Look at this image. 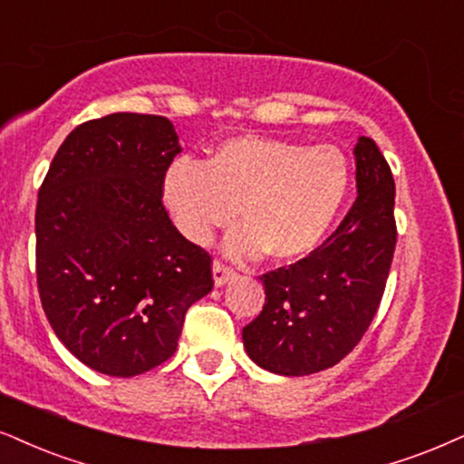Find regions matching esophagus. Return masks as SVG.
<instances>
[{
	"instance_id": "34e87169",
	"label": "esophagus",
	"mask_w": 464,
	"mask_h": 464,
	"mask_svg": "<svg viewBox=\"0 0 464 464\" xmlns=\"http://www.w3.org/2000/svg\"><path fill=\"white\" fill-rule=\"evenodd\" d=\"M234 276H237V271H234L232 266H227L226 262H221V260H215V265H213L215 285H223L226 282H230Z\"/></svg>"
}]
</instances>
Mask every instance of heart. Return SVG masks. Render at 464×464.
Segmentation results:
<instances>
[{"label": "heart", "instance_id": "1", "mask_svg": "<svg viewBox=\"0 0 464 464\" xmlns=\"http://www.w3.org/2000/svg\"><path fill=\"white\" fill-rule=\"evenodd\" d=\"M351 191L340 148H307L243 135L217 146L208 163L179 159L163 179V202L188 241L204 245L241 217L227 241L237 258L266 251L276 262L305 258L324 241Z\"/></svg>", "mask_w": 464, "mask_h": 464}]
</instances>
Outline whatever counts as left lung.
Segmentation results:
<instances>
[{
	"mask_svg": "<svg viewBox=\"0 0 464 464\" xmlns=\"http://www.w3.org/2000/svg\"><path fill=\"white\" fill-rule=\"evenodd\" d=\"M357 199L310 256L262 276L265 307L243 329L245 351L282 376L327 370L359 344L379 312L396 249L392 168L370 137H359Z\"/></svg>",
	"mask_w": 464,
	"mask_h": 464,
	"instance_id": "obj_1",
	"label": "left lung"
}]
</instances>
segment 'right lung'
<instances>
[{
	"mask_svg": "<svg viewBox=\"0 0 464 464\" xmlns=\"http://www.w3.org/2000/svg\"><path fill=\"white\" fill-rule=\"evenodd\" d=\"M179 135L168 118L79 124L38 188L36 279L47 320L101 374H144L174 354L188 307L213 290V258L163 204Z\"/></svg>",
	"mask_w": 464,
	"mask_h": 464,
	"instance_id": "right-lung-1",
	"label": "right lung"
}]
</instances>
